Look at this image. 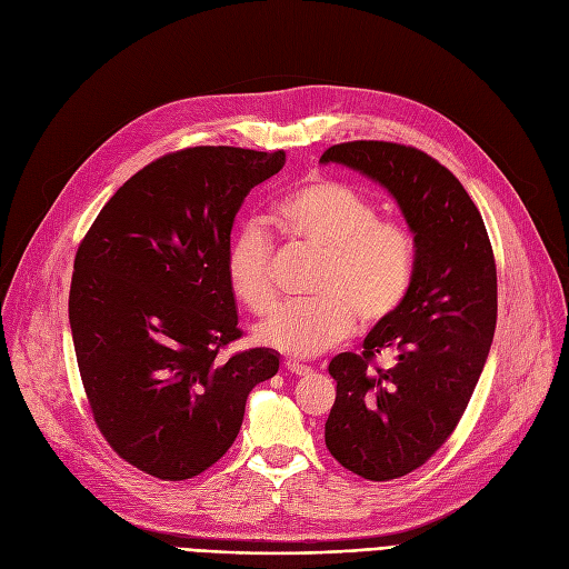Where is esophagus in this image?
Wrapping results in <instances>:
<instances>
[{"mask_svg": "<svg viewBox=\"0 0 569 569\" xmlns=\"http://www.w3.org/2000/svg\"><path fill=\"white\" fill-rule=\"evenodd\" d=\"M284 367H287V371H291V375H297V377H308L310 371H312L308 365H301L297 360H287Z\"/></svg>", "mask_w": 569, "mask_h": 569, "instance_id": "34e87169", "label": "esophagus"}]
</instances>
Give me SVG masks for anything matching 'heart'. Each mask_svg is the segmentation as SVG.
<instances>
[{
    "instance_id": "heart-1",
    "label": "heart",
    "mask_w": 569,
    "mask_h": 569,
    "mask_svg": "<svg viewBox=\"0 0 569 569\" xmlns=\"http://www.w3.org/2000/svg\"><path fill=\"white\" fill-rule=\"evenodd\" d=\"M280 230L293 242L322 253L316 278L318 299L291 301L257 329L263 346L291 358L318 356L343 341L356 318L375 325L402 306L415 280L417 242L398 221H381L360 192L335 181H310L278 204ZM272 238L266 223L238 226L226 249L230 289L251 312L276 303Z\"/></svg>"
}]
</instances>
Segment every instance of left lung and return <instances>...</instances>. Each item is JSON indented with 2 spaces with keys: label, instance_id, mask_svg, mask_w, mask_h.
<instances>
[{
  "label": "left lung",
  "instance_id": "8db88e82",
  "mask_svg": "<svg viewBox=\"0 0 569 569\" xmlns=\"http://www.w3.org/2000/svg\"><path fill=\"white\" fill-rule=\"evenodd\" d=\"M320 162L356 169L393 194L415 232V280L402 306L369 331L362 352L329 362L337 400L325 445L365 480L415 471L452 436L497 327V266L487 228L457 176L430 154L350 141ZM391 358L379 368L376 358Z\"/></svg>",
  "mask_w": 569,
  "mask_h": 569
}]
</instances>
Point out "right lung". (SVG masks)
Returning a JSON list of instances; mask_svg holds the SVG:
<instances>
[{
    "instance_id": "right-lung-1",
    "label": "right lung",
    "mask_w": 569,
    "mask_h": 569,
    "mask_svg": "<svg viewBox=\"0 0 569 569\" xmlns=\"http://www.w3.org/2000/svg\"><path fill=\"white\" fill-rule=\"evenodd\" d=\"M284 152L198 146L150 162L117 190L77 249L70 329L93 421L139 471L188 480L240 433L251 388L280 352L242 337L226 276L234 213Z\"/></svg>"
}]
</instances>
